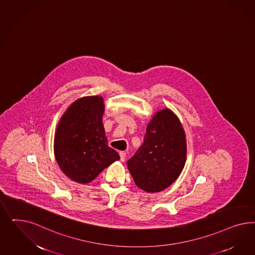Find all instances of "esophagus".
Listing matches in <instances>:
<instances>
[{
  "instance_id": "34e87169",
  "label": "esophagus",
  "mask_w": 255,
  "mask_h": 255,
  "mask_svg": "<svg viewBox=\"0 0 255 255\" xmlns=\"http://www.w3.org/2000/svg\"><path fill=\"white\" fill-rule=\"evenodd\" d=\"M120 156H121V161H122V162L125 161V158H126V153H125L124 151H121V152H120Z\"/></svg>"
}]
</instances>
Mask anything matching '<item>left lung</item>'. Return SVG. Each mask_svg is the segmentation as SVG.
Instances as JSON below:
<instances>
[{
  "label": "left lung",
  "mask_w": 255,
  "mask_h": 255,
  "mask_svg": "<svg viewBox=\"0 0 255 255\" xmlns=\"http://www.w3.org/2000/svg\"><path fill=\"white\" fill-rule=\"evenodd\" d=\"M185 131L170 109L158 111L147 124L144 142L128 160L134 183L147 193H158L179 177L186 162Z\"/></svg>",
  "instance_id": "8db88e82"
}]
</instances>
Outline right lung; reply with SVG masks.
Masks as SVG:
<instances>
[{"label": "right lung", "mask_w": 255, "mask_h": 255, "mask_svg": "<svg viewBox=\"0 0 255 255\" xmlns=\"http://www.w3.org/2000/svg\"><path fill=\"white\" fill-rule=\"evenodd\" d=\"M105 106L101 96L74 102L57 126L54 154L62 172L77 183L93 181L111 163L120 160L108 147L102 118Z\"/></svg>", "instance_id": "1"}]
</instances>
